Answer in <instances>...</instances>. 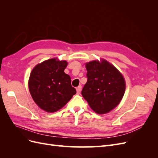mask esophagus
<instances>
[{
    "mask_svg": "<svg viewBox=\"0 0 158 158\" xmlns=\"http://www.w3.org/2000/svg\"><path fill=\"white\" fill-rule=\"evenodd\" d=\"M81 89H82V86H81V85H79V86L76 88V92H77L78 94H79L81 92Z\"/></svg>",
    "mask_w": 158,
    "mask_h": 158,
    "instance_id": "34e87169",
    "label": "esophagus"
}]
</instances>
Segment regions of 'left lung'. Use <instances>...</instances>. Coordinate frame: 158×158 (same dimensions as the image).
<instances>
[{
    "label": "left lung",
    "mask_w": 158,
    "mask_h": 158,
    "mask_svg": "<svg viewBox=\"0 0 158 158\" xmlns=\"http://www.w3.org/2000/svg\"><path fill=\"white\" fill-rule=\"evenodd\" d=\"M87 82L82 95L98 114H105L120 103L125 92V82L119 71L106 60L86 64Z\"/></svg>",
    "instance_id": "left-lung-1"
}]
</instances>
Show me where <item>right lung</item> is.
<instances>
[{
  "mask_svg": "<svg viewBox=\"0 0 158 158\" xmlns=\"http://www.w3.org/2000/svg\"><path fill=\"white\" fill-rule=\"evenodd\" d=\"M67 64L52 59L36 65L31 71L30 92L37 106L47 112L58 111L76 94L70 76L64 72Z\"/></svg>",
  "mask_w": 158,
  "mask_h": 158,
  "instance_id": "1",
  "label": "right lung"
}]
</instances>
